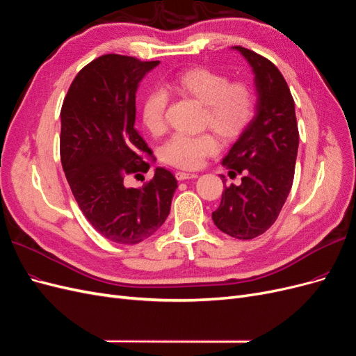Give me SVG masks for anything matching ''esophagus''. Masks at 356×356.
<instances>
[{
	"label": "esophagus",
	"instance_id": "esophagus-1",
	"mask_svg": "<svg viewBox=\"0 0 356 356\" xmlns=\"http://www.w3.org/2000/svg\"><path fill=\"white\" fill-rule=\"evenodd\" d=\"M195 177H198L197 173H185V171H177L176 173L177 180H188V179H195Z\"/></svg>",
	"mask_w": 356,
	"mask_h": 356
}]
</instances>
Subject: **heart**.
Wrapping results in <instances>:
<instances>
[{
    "label": "heart",
    "mask_w": 356,
    "mask_h": 356,
    "mask_svg": "<svg viewBox=\"0 0 356 356\" xmlns=\"http://www.w3.org/2000/svg\"><path fill=\"white\" fill-rule=\"evenodd\" d=\"M171 87L204 103V124L223 139H236L256 117V90L243 79L229 81L225 74L197 66L179 72L171 81ZM168 100V91L163 87L151 88L143 97L142 121L152 134L163 133L165 129ZM219 140L213 133H177L163 145L159 155L170 165L195 170L202 165L205 158L219 151Z\"/></svg>",
    "instance_id": "heart-1"
}]
</instances>
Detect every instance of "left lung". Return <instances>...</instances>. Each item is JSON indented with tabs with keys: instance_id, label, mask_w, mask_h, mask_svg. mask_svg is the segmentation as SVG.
Segmentation results:
<instances>
[{
	"instance_id": "8db88e82",
	"label": "left lung",
	"mask_w": 356,
	"mask_h": 356,
	"mask_svg": "<svg viewBox=\"0 0 356 356\" xmlns=\"http://www.w3.org/2000/svg\"><path fill=\"white\" fill-rule=\"evenodd\" d=\"M256 75L257 113L223 158L241 185L225 186L214 225L236 239H253L278 219L293 186L299 129L294 100L280 70L253 50L236 45ZM225 179V176H222Z\"/></svg>"
}]
</instances>
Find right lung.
Listing matches in <instances>:
<instances>
[{"label": "right lung", "instance_id": "1", "mask_svg": "<svg viewBox=\"0 0 356 356\" xmlns=\"http://www.w3.org/2000/svg\"><path fill=\"white\" fill-rule=\"evenodd\" d=\"M158 63L103 54L76 74L60 111V161L74 198L91 226L117 244L152 236L177 188L163 167L140 189L125 186V176L149 170L143 154L152 151L134 129L136 91Z\"/></svg>", "mask_w": 356, "mask_h": 356}]
</instances>
